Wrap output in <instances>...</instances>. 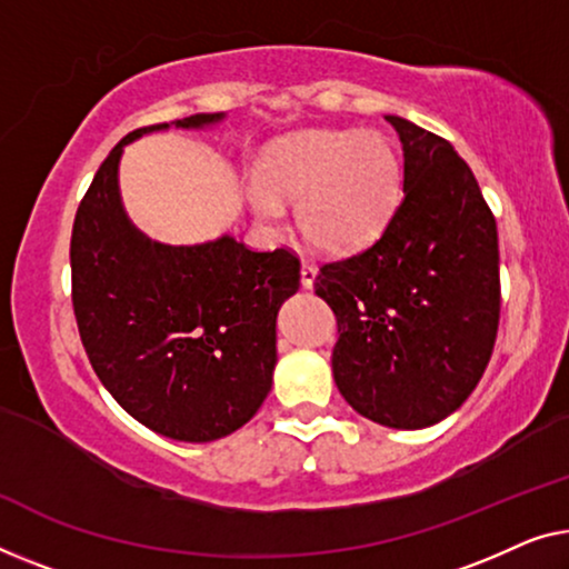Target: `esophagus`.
Listing matches in <instances>:
<instances>
[{
    "label": "esophagus",
    "instance_id": "1",
    "mask_svg": "<svg viewBox=\"0 0 569 569\" xmlns=\"http://www.w3.org/2000/svg\"><path fill=\"white\" fill-rule=\"evenodd\" d=\"M313 281H317V266H313V262H309V260H303L301 262V286L311 288Z\"/></svg>",
    "mask_w": 569,
    "mask_h": 569
}]
</instances>
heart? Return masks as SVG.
Returning a JSON list of instances; mask_svg holds the SVG:
<instances>
[{
  "label": "heart",
  "instance_id": "b5f03b06",
  "mask_svg": "<svg viewBox=\"0 0 569 569\" xmlns=\"http://www.w3.org/2000/svg\"><path fill=\"white\" fill-rule=\"evenodd\" d=\"M401 183V158L386 134L309 130L262 150L248 199L268 224L281 222L283 201H299L303 237L313 248L347 256L386 230Z\"/></svg>",
  "mask_w": 569,
  "mask_h": 569
}]
</instances>
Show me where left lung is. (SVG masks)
<instances>
[{
  "instance_id": "left-lung-1",
  "label": "left lung",
  "mask_w": 569,
  "mask_h": 569,
  "mask_svg": "<svg viewBox=\"0 0 569 569\" xmlns=\"http://www.w3.org/2000/svg\"><path fill=\"white\" fill-rule=\"evenodd\" d=\"M403 146V199L366 250L319 268L337 317L332 372L362 417L421 429L460 409L501 319L496 217L439 134L386 117Z\"/></svg>"
}]
</instances>
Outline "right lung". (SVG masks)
Masks as SVG:
<instances>
[{"mask_svg": "<svg viewBox=\"0 0 569 569\" xmlns=\"http://www.w3.org/2000/svg\"><path fill=\"white\" fill-rule=\"evenodd\" d=\"M224 114H193L203 127ZM122 138L83 193L71 232V301L89 362L130 417L178 442H211L248 423L273 383L276 317L299 291L301 262L224 234L203 244L150 242L127 219Z\"/></svg>", "mask_w": 569, "mask_h": 569, "instance_id": "1", "label": "right lung"}]
</instances>
